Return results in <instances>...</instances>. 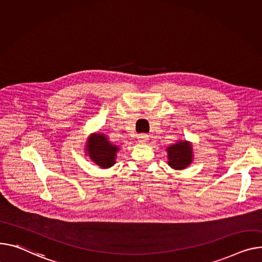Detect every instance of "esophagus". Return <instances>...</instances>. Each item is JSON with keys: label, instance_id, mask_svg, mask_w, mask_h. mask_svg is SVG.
I'll return each instance as SVG.
<instances>
[{"label": "esophagus", "instance_id": "1", "mask_svg": "<svg viewBox=\"0 0 262 262\" xmlns=\"http://www.w3.org/2000/svg\"><path fill=\"white\" fill-rule=\"evenodd\" d=\"M138 141L140 143H146L147 140H148V136L146 134H140L138 135Z\"/></svg>", "mask_w": 262, "mask_h": 262}]
</instances>
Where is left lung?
<instances>
[{"label": "left lung", "instance_id": "8db88e82", "mask_svg": "<svg viewBox=\"0 0 262 262\" xmlns=\"http://www.w3.org/2000/svg\"><path fill=\"white\" fill-rule=\"evenodd\" d=\"M168 165L175 169L185 168L191 162V147L186 141H180L167 147Z\"/></svg>", "mask_w": 262, "mask_h": 262}]
</instances>
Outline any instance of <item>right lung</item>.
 <instances>
[{"label":"right lung","instance_id":"add662e5","mask_svg":"<svg viewBox=\"0 0 262 262\" xmlns=\"http://www.w3.org/2000/svg\"><path fill=\"white\" fill-rule=\"evenodd\" d=\"M86 150H89L90 157L96 164L102 168H107L115 164L118 147L112 144L105 136L97 135L90 139Z\"/></svg>","mask_w":262,"mask_h":262}]
</instances>
